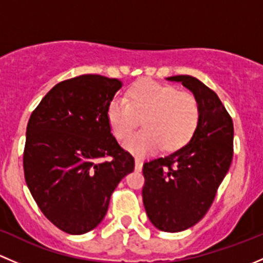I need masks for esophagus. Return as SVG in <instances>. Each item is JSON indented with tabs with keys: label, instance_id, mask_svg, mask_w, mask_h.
<instances>
[{
	"label": "esophagus",
	"instance_id": "1",
	"mask_svg": "<svg viewBox=\"0 0 263 263\" xmlns=\"http://www.w3.org/2000/svg\"><path fill=\"white\" fill-rule=\"evenodd\" d=\"M142 167H143L142 159L135 158V170H137V171H142Z\"/></svg>",
	"mask_w": 263,
	"mask_h": 263
}]
</instances>
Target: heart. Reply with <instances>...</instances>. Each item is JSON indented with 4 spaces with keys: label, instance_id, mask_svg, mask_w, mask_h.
<instances>
[{
    "label": "heart",
    "instance_id": "b5f03b06",
    "mask_svg": "<svg viewBox=\"0 0 263 263\" xmlns=\"http://www.w3.org/2000/svg\"><path fill=\"white\" fill-rule=\"evenodd\" d=\"M107 120L116 139H124L142 119L145 129L124 140L137 156H148L166 148L176 151L187 144L200 121V105L187 91L152 80L129 86L124 99L107 106Z\"/></svg>",
    "mask_w": 263,
    "mask_h": 263
}]
</instances>
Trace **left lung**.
<instances>
[{"label": "left lung", "instance_id": "1", "mask_svg": "<svg viewBox=\"0 0 263 263\" xmlns=\"http://www.w3.org/2000/svg\"><path fill=\"white\" fill-rule=\"evenodd\" d=\"M196 97L200 121L181 149L143 164V204L159 231H185L201 220L233 159V120L218 95L191 76H173Z\"/></svg>", "mask_w": 263, "mask_h": 263}]
</instances>
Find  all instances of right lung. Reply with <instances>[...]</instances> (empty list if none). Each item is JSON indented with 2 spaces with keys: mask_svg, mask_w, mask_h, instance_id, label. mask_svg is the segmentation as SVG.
I'll return each mask as SVG.
<instances>
[{
  "mask_svg": "<svg viewBox=\"0 0 263 263\" xmlns=\"http://www.w3.org/2000/svg\"><path fill=\"white\" fill-rule=\"evenodd\" d=\"M120 87L119 80L100 74L62 81L29 119L26 185L48 220L69 234L99 226L118 183L134 170V158L112 137L106 115Z\"/></svg>",
  "mask_w": 263,
  "mask_h": 263,
  "instance_id": "1",
  "label": "right lung"
}]
</instances>
